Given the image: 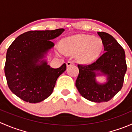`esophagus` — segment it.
Wrapping results in <instances>:
<instances>
[{
	"label": "esophagus",
	"instance_id": "1",
	"mask_svg": "<svg viewBox=\"0 0 132 132\" xmlns=\"http://www.w3.org/2000/svg\"><path fill=\"white\" fill-rule=\"evenodd\" d=\"M73 64H74V62H73V61H68V62H67V63H66V66H67V67H70V66Z\"/></svg>",
	"mask_w": 132,
	"mask_h": 132
}]
</instances>
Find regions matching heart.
I'll return each mask as SVG.
<instances>
[{
	"mask_svg": "<svg viewBox=\"0 0 132 132\" xmlns=\"http://www.w3.org/2000/svg\"><path fill=\"white\" fill-rule=\"evenodd\" d=\"M103 48V42L99 37L78 34L63 39L62 47L57 46V52L59 54H63L64 52L72 55L77 54L80 62L87 64L98 57Z\"/></svg>",
	"mask_w": 132,
	"mask_h": 132,
	"instance_id": "b5f03b06",
	"label": "heart"
}]
</instances>
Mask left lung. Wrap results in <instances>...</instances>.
Instances as JSON below:
<instances>
[{
    "label": "left lung",
    "instance_id": "1",
    "mask_svg": "<svg viewBox=\"0 0 132 132\" xmlns=\"http://www.w3.org/2000/svg\"><path fill=\"white\" fill-rule=\"evenodd\" d=\"M98 34L103 42L105 52L95 62L87 65L78 64L79 73L75 86L84 98L93 102L110 100L123 87L127 70L125 50L111 35L104 32ZM98 75L107 76V82L100 84Z\"/></svg>",
    "mask_w": 132,
    "mask_h": 132
}]
</instances>
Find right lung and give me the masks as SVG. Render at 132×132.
<instances>
[{
  "instance_id": "1",
  "label": "right lung",
  "mask_w": 132,
  "mask_h": 132,
  "mask_svg": "<svg viewBox=\"0 0 132 132\" xmlns=\"http://www.w3.org/2000/svg\"><path fill=\"white\" fill-rule=\"evenodd\" d=\"M64 31V29L30 30L17 37L9 46L5 75L9 88L20 99L36 103L51 95L58 77L66 70V64L52 68L42 59L54 46L50 40Z\"/></svg>"
}]
</instances>
